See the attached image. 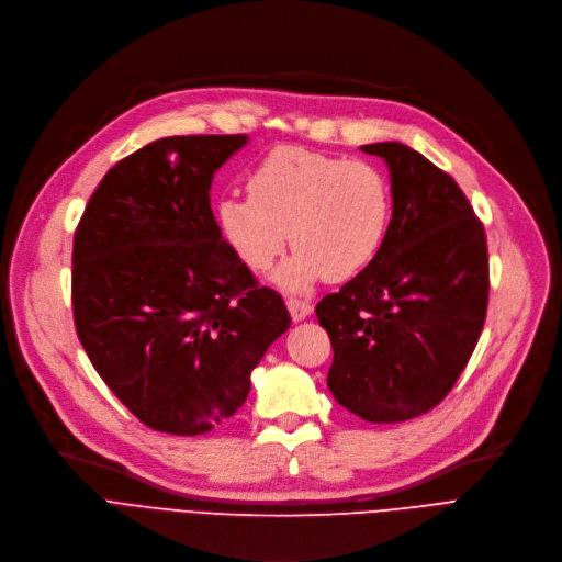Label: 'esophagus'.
<instances>
[{"label":"esophagus","mask_w":562,"mask_h":562,"mask_svg":"<svg viewBox=\"0 0 562 562\" xmlns=\"http://www.w3.org/2000/svg\"><path fill=\"white\" fill-rule=\"evenodd\" d=\"M285 304H288V311H290V315H292V319H295V323H300V319H304L313 313V304L308 300L290 297Z\"/></svg>","instance_id":"1"}]
</instances>
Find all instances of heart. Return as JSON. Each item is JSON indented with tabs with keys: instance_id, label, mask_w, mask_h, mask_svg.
Instances as JSON below:
<instances>
[{
	"instance_id": "obj_1",
	"label": "heart",
	"mask_w": 562,
	"mask_h": 562,
	"mask_svg": "<svg viewBox=\"0 0 562 562\" xmlns=\"http://www.w3.org/2000/svg\"><path fill=\"white\" fill-rule=\"evenodd\" d=\"M247 192L220 199V235L256 274L270 270L290 239L295 251L274 274L285 290H306L319 277L352 279L386 243L393 190L368 159L279 146L249 171Z\"/></svg>"
}]
</instances>
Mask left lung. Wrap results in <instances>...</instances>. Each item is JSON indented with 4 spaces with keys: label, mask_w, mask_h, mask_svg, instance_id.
<instances>
[{
    "label": "left lung",
    "mask_w": 562,
    "mask_h": 562,
    "mask_svg": "<svg viewBox=\"0 0 562 562\" xmlns=\"http://www.w3.org/2000/svg\"><path fill=\"white\" fill-rule=\"evenodd\" d=\"M391 171L386 243L315 306L329 334L327 386L370 423L435 409L467 368L490 300L485 226L460 184L405 144L361 146Z\"/></svg>",
    "instance_id": "obj_1"
}]
</instances>
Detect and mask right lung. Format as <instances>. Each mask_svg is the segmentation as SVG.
Instances as JSON below:
<instances>
[{
  "instance_id": "obj_1",
  "label": "right lung",
  "mask_w": 562,
  "mask_h": 562,
  "mask_svg": "<svg viewBox=\"0 0 562 562\" xmlns=\"http://www.w3.org/2000/svg\"><path fill=\"white\" fill-rule=\"evenodd\" d=\"M245 135L153 142L95 187L72 239V317L102 382L157 432L196 437L245 405L288 327L281 295L222 239L210 184Z\"/></svg>"
}]
</instances>
